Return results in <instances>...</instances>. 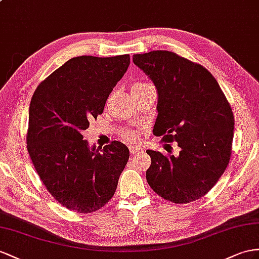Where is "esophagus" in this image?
Listing matches in <instances>:
<instances>
[{"mask_svg": "<svg viewBox=\"0 0 259 259\" xmlns=\"http://www.w3.org/2000/svg\"><path fill=\"white\" fill-rule=\"evenodd\" d=\"M141 150V148H139V147H130L129 148V151H130V153L131 154H136V153H138L139 151Z\"/></svg>", "mask_w": 259, "mask_h": 259, "instance_id": "1", "label": "esophagus"}]
</instances>
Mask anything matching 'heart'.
Instances as JSON below:
<instances>
[{"mask_svg": "<svg viewBox=\"0 0 259 259\" xmlns=\"http://www.w3.org/2000/svg\"><path fill=\"white\" fill-rule=\"evenodd\" d=\"M147 84H149V83H141V82L135 83V84H134V86H132V90H136V89H139V88H142V86L147 85ZM123 137H124L125 139H128V140H134V139H135V136L132 135L131 132H129V131L124 132V134H123Z\"/></svg>", "mask_w": 259, "mask_h": 259, "instance_id": "b5f03b06", "label": "heart"}]
</instances>
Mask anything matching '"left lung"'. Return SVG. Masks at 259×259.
I'll return each mask as SVG.
<instances>
[{
    "label": "left lung",
    "instance_id": "1",
    "mask_svg": "<svg viewBox=\"0 0 259 259\" xmlns=\"http://www.w3.org/2000/svg\"><path fill=\"white\" fill-rule=\"evenodd\" d=\"M134 63L154 83L157 118L154 136L176 142L180 154L147 150L150 187L175 203L203 197L230 162L234 117L217 79L202 65L174 52L155 50L134 55Z\"/></svg>",
    "mask_w": 259,
    "mask_h": 259
}]
</instances>
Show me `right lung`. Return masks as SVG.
Returning a JSON list of instances; mask_svg holds the SVG:
<instances>
[{
    "instance_id": "obj_1",
    "label": "right lung",
    "mask_w": 259,
    "mask_h": 259,
    "mask_svg": "<svg viewBox=\"0 0 259 259\" xmlns=\"http://www.w3.org/2000/svg\"><path fill=\"white\" fill-rule=\"evenodd\" d=\"M130 56L72 58L38 85L29 106L27 150L46 188L63 207L91 213L114 196L129 149L83 139L127 71Z\"/></svg>"
}]
</instances>
